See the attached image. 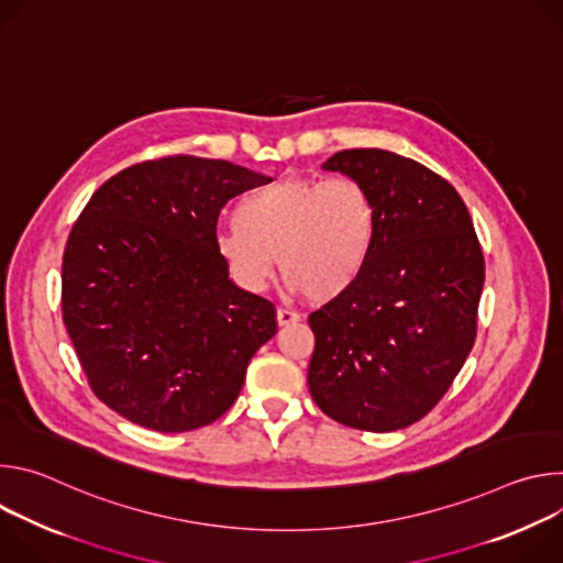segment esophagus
<instances>
[{"label":"esophagus","instance_id":"esophagus-1","mask_svg":"<svg viewBox=\"0 0 563 563\" xmlns=\"http://www.w3.org/2000/svg\"><path fill=\"white\" fill-rule=\"evenodd\" d=\"M276 320H278L280 328H283V325H296L298 320H300V313H298V311H291V309H285V307H278Z\"/></svg>","mask_w":563,"mask_h":563}]
</instances>
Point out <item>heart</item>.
<instances>
[{"label":"heart","instance_id":"obj_1","mask_svg":"<svg viewBox=\"0 0 563 563\" xmlns=\"http://www.w3.org/2000/svg\"><path fill=\"white\" fill-rule=\"evenodd\" d=\"M216 250L238 285L261 291L274 276L311 302L345 296L367 269L376 211L354 178H285L240 198Z\"/></svg>","mask_w":563,"mask_h":563}]
</instances>
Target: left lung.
<instances>
[{
	"label": "left lung",
	"mask_w": 563,
	"mask_h": 563,
	"mask_svg": "<svg viewBox=\"0 0 563 563\" xmlns=\"http://www.w3.org/2000/svg\"><path fill=\"white\" fill-rule=\"evenodd\" d=\"M323 167L367 189L376 240L358 283L309 313L307 385L347 428H408L439 404L474 345L484 252L456 189L417 159L347 148Z\"/></svg>",
	"instance_id": "1"
}]
</instances>
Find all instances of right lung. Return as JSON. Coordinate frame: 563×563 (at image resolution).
<instances>
[{"label":"right lung","mask_w":563,"mask_h":563,"mask_svg":"<svg viewBox=\"0 0 563 563\" xmlns=\"http://www.w3.org/2000/svg\"><path fill=\"white\" fill-rule=\"evenodd\" d=\"M272 178L227 159L167 155L109 178L73 224L62 318L93 394L155 432L220 419L278 330L216 250L229 198Z\"/></svg>","instance_id":"1"}]
</instances>
